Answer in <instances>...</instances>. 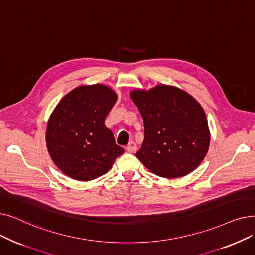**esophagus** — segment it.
I'll list each match as a JSON object with an SVG mask.
<instances>
[{
	"label": "esophagus",
	"mask_w": 255,
	"mask_h": 255,
	"mask_svg": "<svg viewBox=\"0 0 255 255\" xmlns=\"http://www.w3.org/2000/svg\"><path fill=\"white\" fill-rule=\"evenodd\" d=\"M136 150H137V147H136V143L134 141H130L126 146V151L129 153H134Z\"/></svg>",
	"instance_id": "esophagus-1"
}]
</instances>
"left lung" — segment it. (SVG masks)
<instances>
[{
    "label": "left lung",
    "mask_w": 255,
    "mask_h": 255,
    "mask_svg": "<svg viewBox=\"0 0 255 255\" xmlns=\"http://www.w3.org/2000/svg\"><path fill=\"white\" fill-rule=\"evenodd\" d=\"M145 127L136 157L155 175L178 178L193 172L208 151L210 134L201 105L178 87L159 84L130 93Z\"/></svg>",
    "instance_id": "left-lung-1"
}]
</instances>
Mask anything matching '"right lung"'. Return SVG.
<instances>
[{
    "instance_id": "add662e5",
    "label": "right lung",
    "mask_w": 255,
    "mask_h": 255,
    "mask_svg": "<svg viewBox=\"0 0 255 255\" xmlns=\"http://www.w3.org/2000/svg\"><path fill=\"white\" fill-rule=\"evenodd\" d=\"M117 99L104 84L81 85L55 107L46 141L52 160L62 173L75 180L90 181L106 174L124 153L104 124Z\"/></svg>"
}]
</instances>
